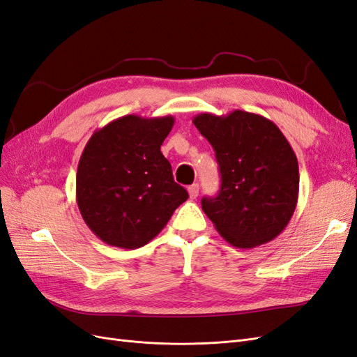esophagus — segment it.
<instances>
[{"label":"esophagus","mask_w":357,"mask_h":357,"mask_svg":"<svg viewBox=\"0 0 357 357\" xmlns=\"http://www.w3.org/2000/svg\"><path fill=\"white\" fill-rule=\"evenodd\" d=\"M188 192H189V197H190V199H195V198L198 197V193H199V186H198L197 183H195V185L189 186Z\"/></svg>","instance_id":"34e87169"}]
</instances>
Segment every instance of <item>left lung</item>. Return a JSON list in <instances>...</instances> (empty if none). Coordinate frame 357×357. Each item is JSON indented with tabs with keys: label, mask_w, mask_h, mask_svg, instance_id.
<instances>
[{
	"label": "left lung",
	"mask_w": 357,
	"mask_h": 357,
	"mask_svg": "<svg viewBox=\"0 0 357 357\" xmlns=\"http://www.w3.org/2000/svg\"><path fill=\"white\" fill-rule=\"evenodd\" d=\"M192 122L213 146L222 176L218 197L201 201L215 231L238 248L273 241L294 215L299 192L298 159L283 132L243 110L201 113Z\"/></svg>",
	"instance_id": "1"
}]
</instances>
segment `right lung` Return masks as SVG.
Returning <instances> with one entry per match:
<instances>
[{
	"label": "right lung",
	"instance_id": "1",
	"mask_svg": "<svg viewBox=\"0 0 357 357\" xmlns=\"http://www.w3.org/2000/svg\"><path fill=\"white\" fill-rule=\"evenodd\" d=\"M172 125V116L126 114L96 129L84 146L75 198L84 223L105 244L146 245L189 198L160 153Z\"/></svg>",
	"mask_w": 357,
	"mask_h": 357
}]
</instances>
